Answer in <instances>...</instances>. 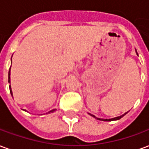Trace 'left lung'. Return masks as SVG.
<instances>
[{
  "label": "left lung",
  "instance_id": "obj_1",
  "mask_svg": "<svg viewBox=\"0 0 149 149\" xmlns=\"http://www.w3.org/2000/svg\"><path fill=\"white\" fill-rule=\"evenodd\" d=\"M137 54V53H136ZM125 114H127V112H125L124 115L122 116H117V117H115V118H112V119H100V118H97V117H96L94 115H90L92 116H93V117H95V118L97 119V120H104V121H112V120H120V119L121 118V117H123L125 115Z\"/></svg>",
  "mask_w": 149,
  "mask_h": 149
}]
</instances>
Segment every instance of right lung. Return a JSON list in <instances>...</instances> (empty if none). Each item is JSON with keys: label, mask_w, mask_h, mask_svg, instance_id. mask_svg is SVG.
I'll return each instance as SVG.
<instances>
[{"label": "right lung", "mask_w": 149, "mask_h": 149, "mask_svg": "<svg viewBox=\"0 0 149 149\" xmlns=\"http://www.w3.org/2000/svg\"><path fill=\"white\" fill-rule=\"evenodd\" d=\"M8 83H10V68H9V71H8ZM9 90H10V93H11V95L13 96V93H12V90H11V87H10V85H9ZM56 109H52L51 110L50 112H49V113H50V112H53L54 111H55Z\"/></svg>", "instance_id": "1"}]
</instances>
